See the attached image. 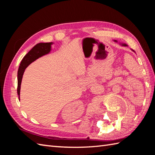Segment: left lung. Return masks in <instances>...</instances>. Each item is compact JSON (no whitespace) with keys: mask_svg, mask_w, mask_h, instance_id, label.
<instances>
[{"mask_svg":"<svg viewBox=\"0 0 155 155\" xmlns=\"http://www.w3.org/2000/svg\"><path fill=\"white\" fill-rule=\"evenodd\" d=\"M115 41V42H117V41ZM120 45H121L122 46H124V47H126V46H127L126 44H120Z\"/></svg>","mask_w":155,"mask_h":155,"instance_id":"8db88e82","label":"left lung"}]
</instances>
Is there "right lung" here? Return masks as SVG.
Wrapping results in <instances>:
<instances>
[{"label":"right lung","mask_w":155,"mask_h":155,"mask_svg":"<svg viewBox=\"0 0 155 155\" xmlns=\"http://www.w3.org/2000/svg\"><path fill=\"white\" fill-rule=\"evenodd\" d=\"M52 42H41L36 45L28 53L26 54L20 64L18 71V87H17V93L18 94V98H20V91H21V84L22 82V78L25 70L28 66L32 63V62L37 60L42 56L48 54L51 50V45Z\"/></svg>","instance_id":"1"}]
</instances>
